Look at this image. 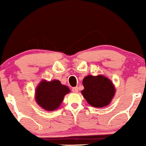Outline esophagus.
I'll return each mask as SVG.
<instances>
[{"mask_svg":"<svg viewBox=\"0 0 146 146\" xmlns=\"http://www.w3.org/2000/svg\"><path fill=\"white\" fill-rule=\"evenodd\" d=\"M72 91H73V92H74V93H77L78 92V91H79V89H78V87H74V88H72Z\"/></svg>","mask_w":146,"mask_h":146,"instance_id":"1","label":"esophagus"}]
</instances>
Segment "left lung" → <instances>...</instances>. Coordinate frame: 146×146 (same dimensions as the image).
Masks as SVG:
<instances>
[{
	"instance_id": "obj_1",
	"label": "left lung",
	"mask_w": 146,
	"mask_h": 146,
	"mask_svg": "<svg viewBox=\"0 0 146 146\" xmlns=\"http://www.w3.org/2000/svg\"><path fill=\"white\" fill-rule=\"evenodd\" d=\"M84 89L82 94L93 107L103 108L108 106L115 94V90L111 80L102 75H88L82 80Z\"/></svg>"
}]
</instances>
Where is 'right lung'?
Wrapping results in <instances>:
<instances>
[{
	"mask_svg": "<svg viewBox=\"0 0 146 146\" xmlns=\"http://www.w3.org/2000/svg\"><path fill=\"white\" fill-rule=\"evenodd\" d=\"M69 88L62 85L60 81L42 80L36 90V101L45 110L54 111L58 109L65 95L69 92Z\"/></svg>",
	"mask_w": 146,
	"mask_h": 146,
	"instance_id": "add662e5",
	"label": "right lung"
}]
</instances>
